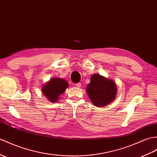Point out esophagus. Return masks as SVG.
Returning a JSON list of instances; mask_svg holds the SVG:
<instances>
[{"label":"esophagus","mask_w":157,"mask_h":157,"mask_svg":"<svg viewBox=\"0 0 157 157\" xmlns=\"http://www.w3.org/2000/svg\"><path fill=\"white\" fill-rule=\"evenodd\" d=\"M75 86H76V87H81V83H76V84H75Z\"/></svg>","instance_id":"34e87169"}]
</instances>
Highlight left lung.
Segmentation results:
<instances>
[{
  "label": "left lung",
  "instance_id": "1",
  "mask_svg": "<svg viewBox=\"0 0 157 157\" xmlns=\"http://www.w3.org/2000/svg\"><path fill=\"white\" fill-rule=\"evenodd\" d=\"M86 90L91 101L97 107L110 104L117 94V87L113 80L97 74L92 75Z\"/></svg>",
  "mask_w": 157,
  "mask_h": 157
}]
</instances>
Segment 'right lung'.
<instances>
[{"label":"right lung","instance_id":"1","mask_svg":"<svg viewBox=\"0 0 157 157\" xmlns=\"http://www.w3.org/2000/svg\"><path fill=\"white\" fill-rule=\"evenodd\" d=\"M69 86L65 79L54 78L42 87V93L48 100L52 102H56L59 99L60 95L63 94Z\"/></svg>","mask_w":157,"mask_h":157}]
</instances>
